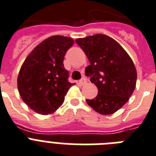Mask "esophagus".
I'll use <instances>...</instances> for the list:
<instances>
[{"mask_svg":"<svg viewBox=\"0 0 156 156\" xmlns=\"http://www.w3.org/2000/svg\"><path fill=\"white\" fill-rule=\"evenodd\" d=\"M86 83H87V79L85 78H82V79L79 81V84H80L81 86H83V85H85Z\"/></svg>","mask_w":156,"mask_h":156,"instance_id":"esophagus-1","label":"esophagus"}]
</instances>
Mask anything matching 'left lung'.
Segmentation results:
<instances>
[{
    "mask_svg": "<svg viewBox=\"0 0 156 156\" xmlns=\"http://www.w3.org/2000/svg\"><path fill=\"white\" fill-rule=\"evenodd\" d=\"M75 42L84 51L90 65L87 75L98 90V95L87 99L91 108L101 115H112L126 103L136 86L137 71L126 50L111 37L95 34Z\"/></svg>",
    "mask_w": 156,
    "mask_h": 156,
    "instance_id": "8db88e82",
    "label": "left lung"
}]
</instances>
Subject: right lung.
Segmentation results:
<instances>
[{
  "label": "right lung",
  "mask_w": 156,
  "mask_h": 156,
  "mask_svg": "<svg viewBox=\"0 0 156 156\" xmlns=\"http://www.w3.org/2000/svg\"><path fill=\"white\" fill-rule=\"evenodd\" d=\"M74 40L60 35L49 37L37 45L25 58L17 76L21 98L33 111L49 115L62 105L73 83L63 60Z\"/></svg>",
  "instance_id": "obj_1"
}]
</instances>
